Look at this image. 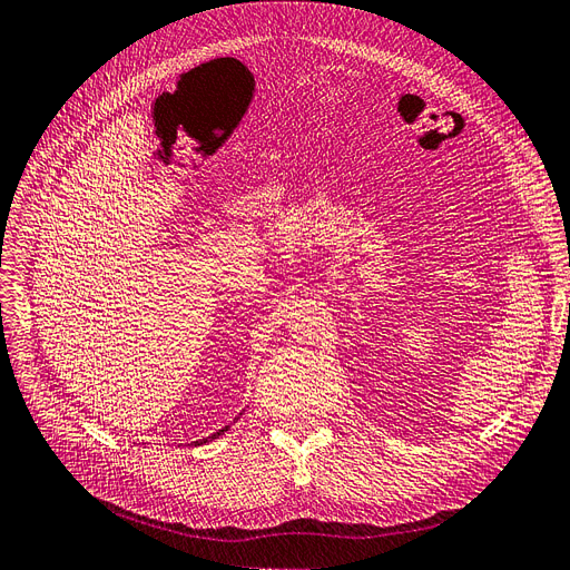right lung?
Wrapping results in <instances>:
<instances>
[{
    "mask_svg": "<svg viewBox=\"0 0 570 570\" xmlns=\"http://www.w3.org/2000/svg\"><path fill=\"white\" fill-rule=\"evenodd\" d=\"M222 432H226V428H222L219 432H215V435L213 438H208V440H203V442H210V440H215V438H219L222 435ZM203 442H196V444H203Z\"/></svg>",
    "mask_w": 570,
    "mask_h": 570,
    "instance_id": "1",
    "label": "right lung"
}]
</instances>
